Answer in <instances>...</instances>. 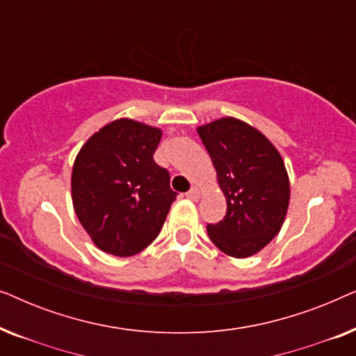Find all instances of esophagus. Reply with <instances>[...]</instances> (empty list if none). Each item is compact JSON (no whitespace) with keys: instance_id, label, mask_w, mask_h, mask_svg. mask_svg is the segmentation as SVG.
<instances>
[{"instance_id":"1","label":"esophagus","mask_w":356,"mask_h":356,"mask_svg":"<svg viewBox=\"0 0 356 356\" xmlns=\"http://www.w3.org/2000/svg\"><path fill=\"white\" fill-rule=\"evenodd\" d=\"M199 196H201V189H199L197 184H193L191 189L186 193V197L188 199H193V201H197Z\"/></svg>"}]
</instances>
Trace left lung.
<instances>
[{
  "label": "left lung",
  "mask_w": 356,
  "mask_h": 356,
  "mask_svg": "<svg viewBox=\"0 0 356 356\" xmlns=\"http://www.w3.org/2000/svg\"><path fill=\"white\" fill-rule=\"evenodd\" d=\"M227 201V216L207 225L211 241L227 256L259 252L284 225L290 179L275 145L245 121L223 116L197 128Z\"/></svg>",
  "instance_id": "obj_1"
}]
</instances>
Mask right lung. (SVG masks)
I'll list each match as a JSON object with an SVG mask.
<instances>
[{
  "mask_svg": "<svg viewBox=\"0 0 356 356\" xmlns=\"http://www.w3.org/2000/svg\"><path fill=\"white\" fill-rule=\"evenodd\" d=\"M162 129L118 118L90 136L71 173L72 206L94 245L108 254H138L162 230L177 193L154 162Z\"/></svg>",
  "mask_w": 356,
  "mask_h": 356,
  "instance_id": "right-lung-1",
  "label": "right lung"
}]
</instances>
